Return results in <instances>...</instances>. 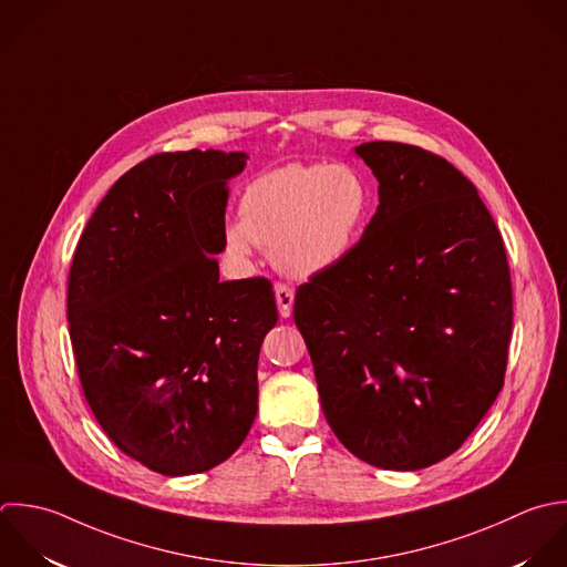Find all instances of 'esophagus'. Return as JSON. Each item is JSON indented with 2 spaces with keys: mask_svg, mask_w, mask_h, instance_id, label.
I'll return each mask as SVG.
<instances>
[{
  "mask_svg": "<svg viewBox=\"0 0 567 567\" xmlns=\"http://www.w3.org/2000/svg\"><path fill=\"white\" fill-rule=\"evenodd\" d=\"M293 289L278 282L276 285V302H278V311L282 318H289L291 316V309H293Z\"/></svg>",
  "mask_w": 567,
  "mask_h": 567,
  "instance_id": "34e87169",
  "label": "esophagus"
}]
</instances>
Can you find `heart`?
<instances>
[{"instance_id": "b5f03b06", "label": "heart", "mask_w": 567, "mask_h": 567, "mask_svg": "<svg viewBox=\"0 0 567 567\" xmlns=\"http://www.w3.org/2000/svg\"><path fill=\"white\" fill-rule=\"evenodd\" d=\"M371 205L373 189L360 169L344 163H291L245 187L240 223L227 225L225 243L240 258L260 245L282 274L311 278L351 254Z\"/></svg>"}]
</instances>
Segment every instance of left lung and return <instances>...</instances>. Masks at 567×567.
Masks as SVG:
<instances>
[{"mask_svg": "<svg viewBox=\"0 0 567 567\" xmlns=\"http://www.w3.org/2000/svg\"><path fill=\"white\" fill-rule=\"evenodd\" d=\"M355 154L380 183L378 212L338 267L298 287L293 320L336 437L371 466L420 471L453 455L504 386L508 258L446 158L393 141Z\"/></svg>", "mask_w": 567, "mask_h": 567, "instance_id": "left-lung-1", "label": "left lung"}]
</instances>
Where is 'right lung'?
I'll list each match as a JSON object with an SVG mask.
<instances>
[{
  "mask_svg": "<svg viewBox=\"0 0 567 567\" xmlns=\"http://www.w3.org/2000/svg\"><path fill=\"white\" fill-rule=\"evenodd\" d=\"M245 152L150 156L87 220L68 278L83 395L105 435L154 473H205L258 413V355L278 322L271 282H220L227 181Z\"/></svg>",
  "mask_w": 567,
  "mask_h": 567,
  "instance_id": "obj_1",
  "label": "right lung"
}]
</instances>
